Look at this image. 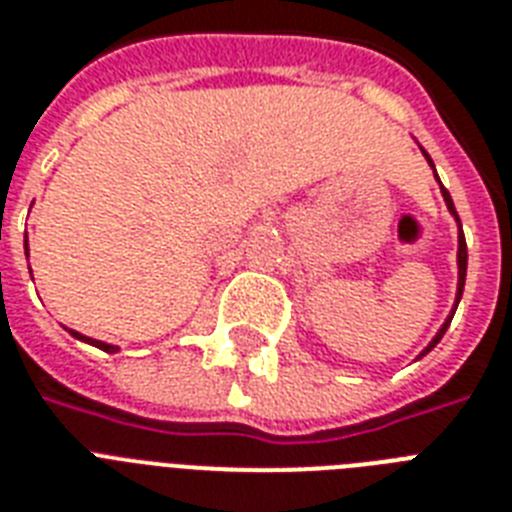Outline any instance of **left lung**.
I'll list each match as a JSON object with an SVG mask.
<instances>
[{
	"instance_id": "left-lung-1",
	"label": "left lung",
	"mask_w": 512,
	"mask_h": 512,
	"mask_svg": "<svg viewBox=\"0 0 512 512\" xmlns=\"http://www.w3.org/2000/svg\"><path fill=\"white\" fill-rule=\"evenodd\" d=\"M422 154H425V151H422ZM425 159H428V162H430V156H428V154H425ZM430 167H433V162H430ZM441 193H444L446 207H449V212H452V215H454V220H457V223H460V217H457V209H454L452 196H449V191H446L444 185H441ZM457 268H460V281H457V300H454L452 313H449V319L444 321V327L438 329V335L433 337V340H430V345H428V348H425V350H422L420 356H425V353H430V350L436 348L438 342H441V337H444V332H446V329H449V324H452L454 311H457V305H460L462 289H465V273H468V244H465V233H462V225H460V249H457Z\"/></svg>"
}]
</instances>
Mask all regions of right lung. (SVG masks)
Masks as SVG:
<instances>
[{"mask_svg": "<svg viewBox=\"0 0 512 512\" xmlns=\"http://www.w3.org/2000/svg\"><path fill=\"white\" fill-rule=\"evenodd\" d=\"M26 257H28V239H26ZM68 332H71V335L76 337V340H82V342H90V345H95V348H100V350H106V353H116V345H108V342H100V340H92V337H84V335H79V332H74V329H68Z\"/></svg>", "mask_w": 512, "mask_h": 512, "instance_id": "1", "label": "right lung"}]
</instances>
